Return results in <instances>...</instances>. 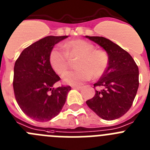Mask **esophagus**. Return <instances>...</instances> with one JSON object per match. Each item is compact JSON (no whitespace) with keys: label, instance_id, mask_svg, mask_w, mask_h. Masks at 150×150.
Returning a JSON list of instances; mask_svg holds the SVG:
<instances>
[{"label":"esophagus","instance_id":"obj_1","mask_svg":"<svg viewBox=\"0 0 150 150\" xmlns=\"http://www.w3.org/2000/svg\"><path fill=\"white\" fill-rule=\"evenodd\" d=\"M72 88H74V89H76V90H80V89L82 88H81L80 86H73Z\"/></svg>","mask_w":150,"mask_h":150}]
</instances>
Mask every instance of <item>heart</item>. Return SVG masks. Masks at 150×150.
Listing matches in <instances>:
<instances>
[{"label":"heart","mask_w":150,"mask_h":150,"mask_svg":"<svg viewBox=\"0 0 150 150\" xmlns=\"http://www.w3.org/2000/svg\"><path fill=\"white\" fill-rule=\"evenodd\" d=\"M62 49L54 47L49 56L51 68L59 75L64 74L69 67V59L78 58L77 70L68 71L62 76L64 83L80 86L92 77L97 79L103 76L109 62L108 54L103 50L95 49L94 45L83 39H76L65 43Z\"/></svg>","instance_id":"heart-1"}]
</instances>
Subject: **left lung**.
<instances>
[{
	"label": "left lung",
	"instance_id": "obj_1",
	"mask_svg": "<svg viewBox=\"0 0 150 150\" xmlns=\"http://www.w3.org/2000/svg\"><path fill=\"white\" fill-rule=\"evenodd\" d=\"M86 38L98 44L109 56L108 67L94 87L93 98L86 101L88 106L100 117L112 120L128 112L139 86L138 67L131 55L112 41L102 36Z\"/></svg>",
	"mask_w": 150,
	"mask_h": 150
}]
</instances>
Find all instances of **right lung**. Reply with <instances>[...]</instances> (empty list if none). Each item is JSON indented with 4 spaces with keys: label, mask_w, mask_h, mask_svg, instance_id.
<instances>
[{
    "label": "right lung",
    "mask_w": 150,
    "mask_h": 150,
    "mask_svg": "<svg viewBox=\"0 0 150 150\" xmlns=\"http://www.w3.org/2000/svg\"><path fill=\"white\" fill-rule=\"evenodd\" d=\"M68 37H45L25 48L15 63V97L22 112L36 121H48L59 115L71 90L68 86L53 87L60 77L49 61L54 45Z\"/></svg>",
    "instance_id": "right-lung-1"
}]
</instances>
